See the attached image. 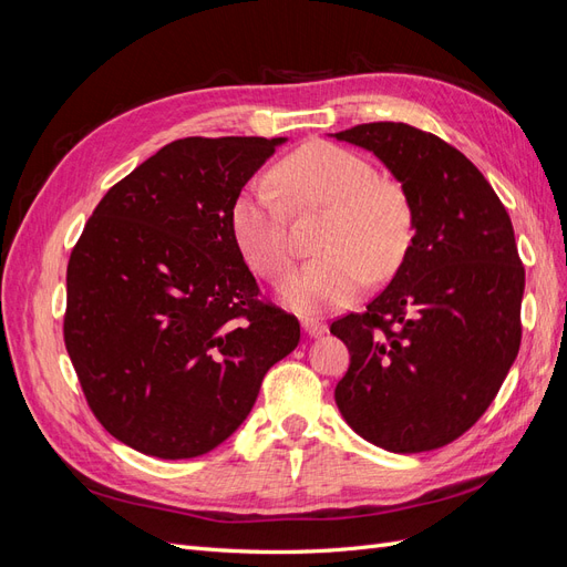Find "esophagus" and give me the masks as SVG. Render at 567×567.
Masks as SVG:
<instances>
[{
  "label": "esophagus",
  "mask_w": 567,
  "mask_h": 567,
  "mask_svg": "<svg viewBox=\"0 0 567 567\" xmlns=\"http://www.w3.org/2000/svg\"><path fill=\"white\" fill-rule=\"evenodd\" d=\"M302 331L310 336V338H319V336L326 333V323L315 319V317H305L302 319Z\"/></svg>",
  "instance_id": "obj_1"
}]
</instances>
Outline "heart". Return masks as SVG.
<instances>
[{"label":"heart","instance_id":"obj_1","mask_svg":"<svg viewBox=\"0 0 567 567\" xmlns=\"http://www.w3.org/2000/svg\"><path fill=\"white\" fill-rule=\"evenodd\" d=\"M288 208L298 215L326 208L315 241L319 255L284 288L286 302L302 312L352 302L371 277H392L414 244V205L400 182L381 177L362 153L310 142L274 165L269 179L246 184L229 210L238 252L274 284L293 265Z\"/></svg>","mask_w":567,"mask_h":567}]
</instances>
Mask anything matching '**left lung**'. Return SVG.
Instances as JSON below:
<instances>
[{"instance_id":"8db88e82","label":"left lung","mask_w":567,"mask_h":567,"mask_svg":"<svg viewBox=\"0 0 567 567\" xmlns=\"http://www.w3.org/2000/svg\"><path fill=\"white\" fill-rule=\"evenodd\" d=\"M336 136L373 151L416 217L383 293L331 323L350 350L336 404L388 452L440 450L485 414L520 350L525 267L511 217L483 173L431 132L367 123Z\"/></svg>"}]
</instances>
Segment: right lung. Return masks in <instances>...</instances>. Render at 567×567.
<instances>
[{"label": "right lung", "instance_id": "obj_1", "mask_svg": "<svg viewBox=\"0 0 567 567\" xmlns=\"http://www.w3.org/2000/svg\"><path fill=\"white\" fill-rule=\"evenodd\" d=\"M281 142L186 136L113 184L65 271L63 340L92 414L158 458L215 450L246 421L300 323L260 300L229 210Z\"/></svg>", "mask_w": 567, "mask_h": 567}]
</instances>
